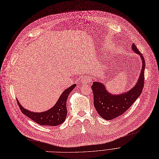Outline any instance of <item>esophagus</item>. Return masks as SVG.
Returning <instances> with one entry per match:
<instances>
[{
  "label": "esophagus",
  "mask_w": 159,
  "mask_h": 159,
  "mask_svg": "<svg viewBox=\"0 0 159 159\" xmlns=\"http://www.w3.org/2000/svg\"><path fill=\"white\" fill-rule=\"evenodd\" d=\"M90 80H91V78L89 76H84L81 79L80 82L82 84H87V83H89Z\"/></svg>",
  "instance_id": "1"
}]
</instances>
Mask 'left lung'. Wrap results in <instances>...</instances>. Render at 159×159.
Wrapping results in <instances>:
<instances>
[{
    "mask_svg": "<svg viewBox=\"0 0 159 159\" xmlns=\"http://www.w3.org/2000/svg\"><path fill=\"white\" fill-rule=\"evenodd\" d=\"M133 51L138 54L142 61V68L139 77L134 87L128 91L120 94H113L109 93L104 84L94 81L91 89L94 95V105L100 115L105 120H112L120 116L127 110L136 99L141 95L144 86V73H145V62L142 54L133 44Z\"/></svg>",
    "mask_w": 159,
    "mask_h": 159,
    "instance_id": "1",
    "label": "left lung"
}]
</instances>
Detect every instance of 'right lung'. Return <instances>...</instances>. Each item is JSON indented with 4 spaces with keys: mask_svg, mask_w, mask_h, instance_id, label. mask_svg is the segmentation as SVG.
Masks as SVG:
<instances>
[{
    "mask_svg": "<svg viewBox=\"0 0 159 159\" xmlns=\"http://www.w3.org/2000/svg\"><path fill=\"white\" fill-rule=\"evenodd\" d=\"M76 85V84H73L70 88L65 89L60 96L54 106L45 111L33 112L23 108L20 105L18 100H17V102L21 112L38 124L41 125L56 126L63 123L66 119L67 115L66 101L69 94L75 88Z\"/></svg>",
    "mask_w": 159,
    "mask_h": 159,
    "instance_id": "obj_1",
    "label": "right lung"
}]
</instances>
